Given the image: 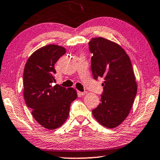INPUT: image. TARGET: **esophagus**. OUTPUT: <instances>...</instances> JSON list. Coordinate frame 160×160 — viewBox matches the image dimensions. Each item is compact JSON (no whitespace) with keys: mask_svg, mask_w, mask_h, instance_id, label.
<instances>
[{"mask_svg":"<svg viewBox=\"0 0 160 160\" xmlns=\"http://www.w3.org/2000/svg\"><path fill=\"white\" fill-rule=\"evenodd\" d=\"M78 95H81V96L85 95V94H86V92H80V91H78Z\"/></svg>","mask_w":160,"mask_h":160,"instance_id":"obj_1","label":"esophagus"}]
</instances>
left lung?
I'll return each instance as SVG.
<instances>
[{
  "label": "left lung",
  "mask_w": 160,
  "mask_h": 160,
  "mask_svg": "<svg viewBox=\"0 0 160 160\" xmlns=\"http://www.w3.org/2000/svg\"><path fill=\"white\" fill-rule=\"evenodd\" d=\"M88 44L94 79L104 80L100 103L92 115L102 125L115 128L128 116L138 90L130 59L121 46L103 38Z\"/></svg>",
  "instance_id": "left-lung-1"
}]
</instances>
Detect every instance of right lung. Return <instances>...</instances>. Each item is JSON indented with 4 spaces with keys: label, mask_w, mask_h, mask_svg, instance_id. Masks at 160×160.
Returning <instances> with one entry per match:
<instances>
[{
    "label": "right lung",
    "mask_w": 160,
    "mask_h": 160,
    "mask_svg": "<svg viewBox=\"0 0 160 160\" xmlns=\"http://www.w3.org/2000/svg\"><path fill=\"white\" fill-rule=\"evenodd\" d=\"M65 52V48L56 45L40 48L30 55L23 71L25 104L35 120L48 130L65 122L70 104L78 97L73 88L52 85L56 73L54 65Z\"/></svg>",
    "instance_id": "add662e5"
}]
</instances>
